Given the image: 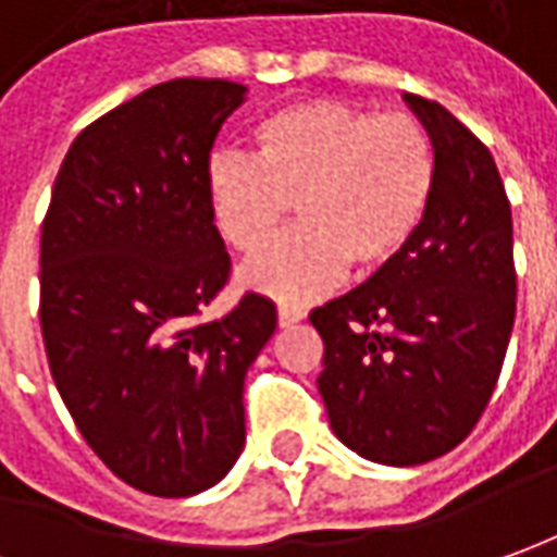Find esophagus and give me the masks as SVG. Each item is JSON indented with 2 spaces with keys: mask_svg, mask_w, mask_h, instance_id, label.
<instances>
[{
  "mask_svg": "<svg viewBox=\"0 0 557 557\" xmlns=\"http://www.w3.org/2000/svg\"><path fill=\"white\" fill-rule=\"evenodd\" d=\"M305 320V310L301 308H289V305H280L277 308V323L280 329H289L295 323H301Z\"/></svg>",
  "mask_w": 557,
  "mask_h": 557,
  "instance_id": "1",
  "label": "esophagus"
}]
</instances>
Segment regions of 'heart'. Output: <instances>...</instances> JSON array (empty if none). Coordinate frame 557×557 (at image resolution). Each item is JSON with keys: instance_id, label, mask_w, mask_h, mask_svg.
Segmentation results:
<instances>
[{"instance_id": "heart-1", "label": "heart", "mask_w": 557, "mask_h": 557, "mask_svg": "<svg viewBox=\"0 0 557 557\" xmlns=\"http://www.w3.org/2000/svg\"><path fill=\"white\" fill-rule=\"evenodd\" d=\"M436 188V151L406 112L372 115L342 100H305L256 127L252 158H219L207 173L215 231L228 247L268 244L295 207L301 228L240 268V283L301 305L372 274L421 228Z\"/></svg>"}]
</instances>
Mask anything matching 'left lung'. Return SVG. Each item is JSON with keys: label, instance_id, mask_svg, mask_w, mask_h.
Here are the masks:
<instances>
[{"label": "left lung", "instance_id": "1", "mask_svg": "<svg viewBox=\"0 0 557 557\" xmlns=\"http://www.w3.org/2000/svg\"><path fill=\"white\" fill-rule=\"evenodd\" d=\"M436 151V188L396 259L310 323L317 377L350 451L418 467L457 448L500 377L516 323L512 210L487 146L445 106L406 94Z\"/></svg>", "mask_w": 557, "mask_h": 557}]
</instances>
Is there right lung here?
Segmentation results:
<instances>
[{
    "label": "right lung",
    "instance_id": "add662e5",
    "mask_svg": "<svg viewBox=\"0 0 557 557\" xmlns=\"http://www.w3.org/2000/svg\"><path fill=\"white\" fill-rule=\"evenodd\" d=\"M247 88L173 78L88 124L41 222V338L72 421L136 491L191 497L244 451V377L277 329L247 293L195 323L228 283L207 200L215 134Z\"/></svg>",
    "mask_w": 557,
    "mask_h": 557
}]
</instances>
